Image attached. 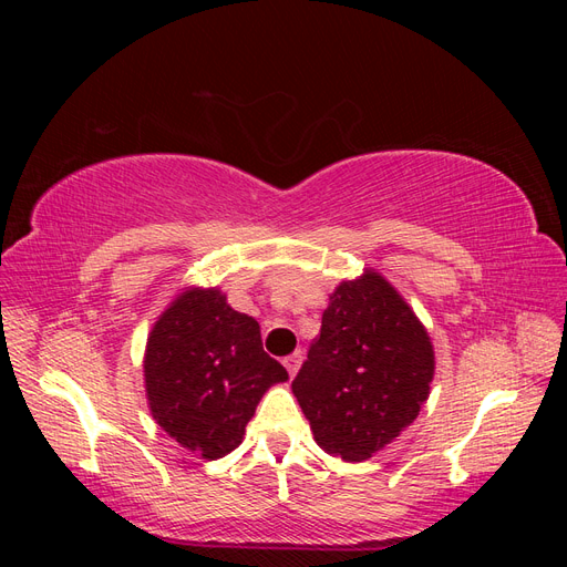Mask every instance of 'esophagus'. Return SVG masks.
Wrapping results in <instances>:
<instances>
[{"instance_id": "esophagus-1", "label": "esophagus", "mask_w": 567, "mask_h": 567, "mask_svg": "<svg viewBox=\"0 0 567 567\" xmlns=\"http://www.w3.org/2000/svg\"><path fill=\"white\" fill-rule=\"evenodd\" d=\"M300 364H302V352H300V350H296L293 354H288V357L284 359V367L288 369V373H290V375H296V373H298Z\"/></svg>"}]
</instances>
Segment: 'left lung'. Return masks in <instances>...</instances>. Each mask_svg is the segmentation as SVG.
<instances>
[{
  "label": "left lung",
  "instance_id": "1",
  "mask_svg": "<svg viewBox=\"0 0 567 567\" xmlns=\"http://www.w3.org/2000/svg\"><path fill=\"white\" fill-rule=\"evenodd\" d=\"M435 350L425 326L381 271L340 281L293 394L321 450L367 461L416 421Z\"/></svg>",
  "mask_w": 567,
  "mask_h": 567
}]
</instances>
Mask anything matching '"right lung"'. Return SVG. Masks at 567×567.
Here are the masks:
<instances>
[{
    "label": "right lung",
    "mask_w": 567,
    "mask_h": 567,
    "mask_svg": "<svg viewBox=\"0 0 567 567\" xmlns=\"http://www.w3.org/2000/svg\"><path fill=\"white\" fill-rule=\"evenodd\" d=\"M288 371L262 350L260 323L217 286H186L153 323L144 352L151 416L182 447L221 458L244 442L262 394Z\"/></svg>",
    "instance_id": "add662e5"
}]
</instances>
